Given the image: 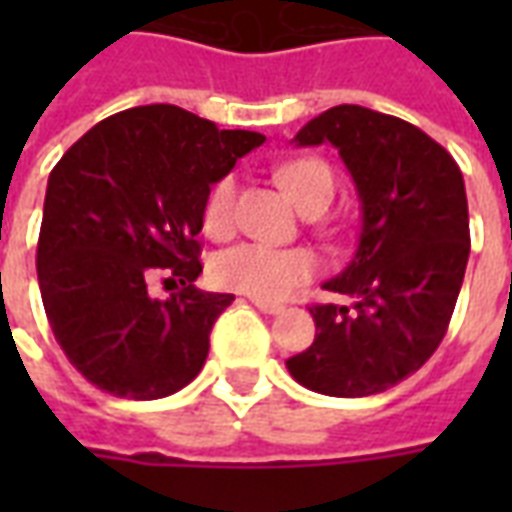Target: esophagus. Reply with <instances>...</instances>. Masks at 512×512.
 <instances>
[{"instance_id": "1", "label": "esophagus", "mask_w": 512, "mask_h": 512, "mask_svg": "<svg viewBox=\"0 0 512 512\" xmlns=\"http://www.w3.org/2000/svg\"><path fill=\"white\" fill-rule=\"evenodd\" d=\"M255 301V307L260 312H266V315H279V312H285L282 304H274V301H263V299H252Z\"/></svg>"}]
</instances>
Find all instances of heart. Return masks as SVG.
Masks as SVG:
<instances>
[{
	"mask_svg": "<svg viewBox=\"0 0 512 512\" xmlns=\"http://www.w3.org/2000/svg\"><path fill=\"white\" fill-rule=\"evenodd\" d=\"M282 189L296 200L301 211H326L334 197L332 169L321 158H296L277 167ZM235 219V180L227 175L208 194L202 222L205 230L222 238L233 230ZM321 268L318 255L307 246H266L246 241L224 249L213 257L211 277L224 290L246 293L252 299L277 301L310 282Z\"/></svg>",
	"mask_w": 512,
	"mask_h": 512,
	"instance_id": "obj_1",
	"label": "heart"
}]
</instances>
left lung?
Listing matches in <instances>:
<instances>
[{"label":"left lung","mask_w":512,"mask_h":512,"mask_svg":"<svg viewBox=\"0 0 512 512\" xmlns=\"http://www.w3.org/2000/svg\"><path fill=\"white\" fill-rule=\"evenodd\" d=\"M293 142L340 150L362 233L343 274L323 282L351 307L312 304L315 343L285 365L321 395H378L417 373L450 326L469 260L461 169L417 126L356 104L326 109Z\"/></svg>","instance_id":"left-lung-1"}]
</instances>
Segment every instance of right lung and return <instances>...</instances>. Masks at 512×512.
I'll return each instance as SVG.
<instances>
[{
  "mask_svg": "<svg viewBox=\"0 0 512 512\" xmlns=\"http://www.w3.org/2000/svg\"><path fill=\"white\" fill-rule=\"evenodd\" d=\"M266 142L172 104L106 117L51 169L38 282L51 332L79 373L115 397L175 395L205 365L235 296L194 288L211 186ZM178 278L170 299L146 293Z\"/></svg>",
  "mask_w": 512,
  "mask_h": 512,
  "instance_id": "add662e5",
  "label": "right lung"
}]
</instances>
